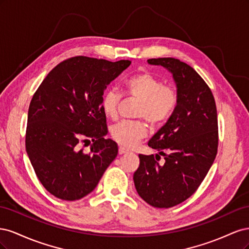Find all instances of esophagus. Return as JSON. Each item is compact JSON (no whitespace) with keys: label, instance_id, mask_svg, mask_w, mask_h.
<instances>
[{"label":"esophagus","instance_id":"34e87169","mask_svg":"<svg viewBox=\"0 0 249 249\" xmlns=\"http://www.w3.org/2000/svg\"><path fill=\"white\" fill-rule=\"evenodd\" d=\"M118 153H119V155H124V154L129 153V150L125 149V148H124V147H119V149H118Z\"/></svg>","mask_w":249,"mask_h":249}]
</instances>
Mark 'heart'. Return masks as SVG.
<instances>
[{
	"label": "heart",
	"mask_w": 249,
	"mask_h": 249,
	"mask_svg": "<svg viewBox=\"0 0 249 249\" xmlns=\"http://www.w3.org/2000/svg\"><path fill=\"white\" fill-rule=\"evenodd\" d=\"M130 95L140 100L136 116L146 119L149 124L157 125L165 122L178 105V92L172 86L164 85L161 79L147 71L139 72L124 82ZM122 95L115 88L105 91L101 106L105 115L111 119L117 116ZM147 127L143 120L122 122L112 126L111 137L123 147H132L146 136Z\"/></svg>",
	"instance_id": "1"
}]
</instances>
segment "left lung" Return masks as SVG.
<instances>
[{
    "label": "left lung",
    "instance_id": "left-lung-1",
    "mask_svg": "<svg viewBox=\"0 0 249 249\" xmlns=\"http://www.w3.org/2000/svg\"><path fill=\"white\" fill-rule=\"evenodd\" d=\"M147 62L172 73L178 100L167 123L147 143L164 157V163L159 164L154 155H139L133 179L148 205L171 208L197 190L212 166L218 147L217 109L211 89L190 65L175 58Z\"/></svg>",
    "mask_w": 249,
    "mask_h": 249
}]
</instances>
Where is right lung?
<instances>
[{"instance_id":"right-lung-1","label":"right lung","mask_w":249,"mask_h":249,"mask_svg":"<svg viewBox=\"0 0 249 249\" xmlns=\"http://www.w3.org/2000/svg\"><path fill=\"white\" fill-rule=\"evenodd\" d=\"M72 57L54 67L34 93L28 111L26 150L37 178L54 196L78 200L92 192L115 159L101 102L104 90L130 66ZM91 139L85 154L78 143Z\"/></svg>"}]
</instances>
